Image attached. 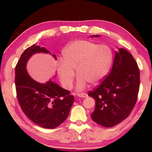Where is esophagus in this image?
<instances>
[{
    "label": "esophagus",
    "instance_id": "34e87169",
    "mask_svg": "<svg viewBox=\"0 0 152 152\" xmlns=\"http://www.w3.org/2000/svg\"><path fill=\"white\" fill-rule=\"evenodd\" d=\"M78 96H80V97H83V98H86L88 96V95L86 94L85 93H78Z\"/></svg>",
    "mask_w": 152,
    "mask_h": 152
}]
</instances>
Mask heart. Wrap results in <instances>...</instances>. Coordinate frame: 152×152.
<instances>
[{
	"label": "heart",
	"mask_w": 152,
	"mask_h": 152,
	"mask_svg": "<svg viewBox=\"0 0 152 152\" xmlns=\"http://www.w3.org/2000/svg\"><path fill=\"white\" fill-rule=\"evenodd\" d=\"M63 61L57 66L61 84L66 89L72 88L76 69L78 80L76 88L84 89L88 82L96 85L108 74L113 60L112 48L89 40H77L69 44L63 52Z\"/></svg>",
	"instance_id": "obj_1"
}]
</instances>
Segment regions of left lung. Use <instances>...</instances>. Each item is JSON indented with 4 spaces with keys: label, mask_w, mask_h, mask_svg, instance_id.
Returning <instances> with one entry per match:
<instances>
[{
    "label": "left lung",
    "mask_w": 152,
    "mask_h": 152,
    "mask_svg": "<svg viewBox=\"0 0 152 152\" xmlns=\"http://www.w3.org/2000/svg\"><path fill=\"white\" fill-rule=\"evenodd\" d=\"M105 77L101 84L88 93L96 101L91 117L100 125L112 127L127 118L136 104L140 71L132 55L119 48L115 53L110 72Z\"/></svg>",
    "instance_id": "left-lung-1"
}]
</instances>
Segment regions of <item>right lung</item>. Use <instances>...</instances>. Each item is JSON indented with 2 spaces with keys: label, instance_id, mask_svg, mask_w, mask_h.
Returning a JSON list of instances; mask_svg holds the SVG:
<instances>
[{
  "label": "right lung",
  "instance_id": "add662e5",
  "mask_svg": "<svg viewBox=\"0 0 152 152\" xmlns=\"http://www.w3.org/2000/svg\"><path fill=\"white\" fill-rule=\"evenodd\" d=\"M37 53L51 54L45 48L35 44L24 51L15 69L17 97L21 110L28 119L43 128L54 129L68 118L74 96L51 80L40 83L31 78L26 64L29 58ZM52 56L57 60L55 55Z\"/></svg>",
  "mask_w": 152,
  "mask_h": 152
}]
</instances>
